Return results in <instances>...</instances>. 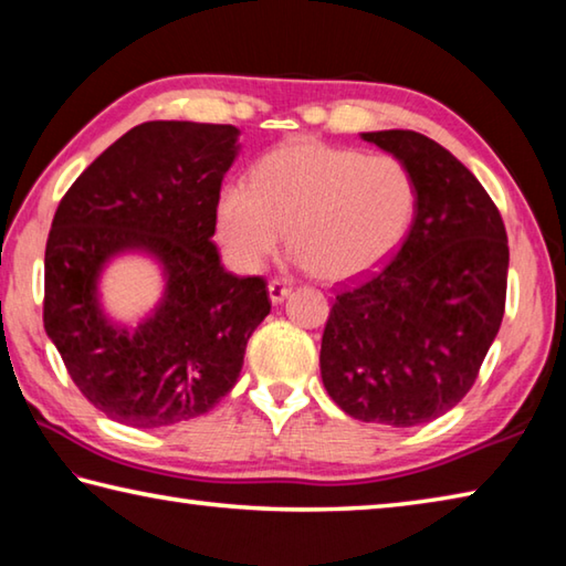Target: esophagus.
I'll return each instance as SVG.
<instances>
[{"mask_svg":"<svg viewBox=\"0 0 566 566\" xmlns=\"http://www.w3.org/2000/svg\"><path fill=\"white\" fill-rule=\"evenodd\" d=\"M291 291H293L291 285H289V283H283V281H277V277H273V281L268 283V295H271V303H273V305L283 303L285 298H289Z\"/></svg>","mask_w":566,"mask_h":566,"instance_id":"obj_1","label":"esophagus"}]
</instances>
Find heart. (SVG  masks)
Listing matches in <instances>:
<instances>
[{
	"instance_id": "1",
	"label": "heart",
	"mask_w": 566,
	"mask_h": 566,
	"mask_svg": "<svg viewBox=\"0 0 566 566\" xmlns=\"http://www.w3.org/2000/svg\"><path fill=\"white\" fill-rule=\"evenodd\" d=\"M415 203L418 188L400 158L298 138L268 151L248 186L223 188L216 228L241 271H258L289 228L295 263L345 281L398 251Z\"/></svg>"
}]
</instances>
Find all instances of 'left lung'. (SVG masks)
<instances>
[{
    "mask_svg": "<svg viewBox=\"0 0 566 566\" xmlns=\"http://www.w3.org/2000/svg\"><path fill=\"white\" fill-rule=\"evenodd\" d=\"M360 138L410 168L418 203L392 261L335 295L321 375L350 418L415 428L470 392L497 338L507 233L482 184L438 142L402 128Z\"/></svg>",
    "mask_w": 566,
    "mask_h": 566,
    "instance_id": "1",
    "label": "left lung"
}]
</instances>
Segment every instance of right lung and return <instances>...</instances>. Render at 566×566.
Instances as JSON below:
<instances>
[{"instance_id": "obj_1", "label": "right lung", "mask_w": 566, "mask_h": 566, "mask_svg": "<svg viewBox=\"0 0 566 566\" xmlns=\"http://www.w3.org/2000/svg\"><path fill=\"white\" fill-rule=\"evenodd\" d=\"M231 124L146 122L114 142L59 203L44 253V331L84 398L138 430L198 418L233 390L248 338L271 313L263 277H238L211 241ZM159 265L165 293L136 326L103 311L122 254Z\"/></svg>"}]
</instances>
